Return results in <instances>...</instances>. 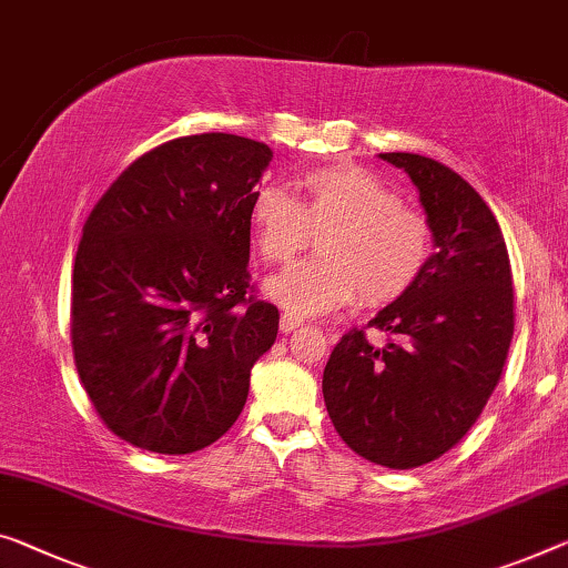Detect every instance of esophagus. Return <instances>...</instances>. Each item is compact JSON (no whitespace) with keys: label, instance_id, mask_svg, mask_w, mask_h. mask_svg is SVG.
Returning a JSON list of instances; mask_svg holds the SVG:
<instances>
[{"label":"esophagus","instance_id":"esophagus-1","mask_svg":"<svg viewBox=\"0 0 568 568\" xmlns=\"http://www.w3.org/2000/svg\"><path fill=\"white\" fill-rule=\"evenodd\" d=\"M300 325H302V317H296V314H292V312H282V320H278V329H282L284 335L294 333V329Z\"/></svg>","mask_w":568,"mask_h":568}]
</instances>
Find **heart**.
Masks as SVG:
<instances>
[{"mask_svg":"<svg viewBox=\"0 0 568 568\" xmlns=\"http://www.w3.org/2000/svg\"><path fill=\"white\" fill-rule=\"evenodd\" d=\"M251 229L264 264L278 266L317 239V258L268 278L266 292L292 314H325L361 296L378 307L404 296L429 266V217L398 200L373 172L329 164L304 172L296 195L264 185L251 197Z\"/></svg>","mask_w":568,"mask_h":568,"instance_id":"1","label":"heart"}]
</instances>
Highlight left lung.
<instances>
[{
  "instance_id": "left-lung-1",
  "label": "left lung",
  "mask_w": 568,
  "mask_h": 568,
  "mask_svg": "<svg viewBox=\"0 0 568 568\" xmlns=\"http://www.w3.org/2000/svg\"><path fill=\"white\" fill-rule=\"evenodd\" d=\"M404 170L434 231L436 254L418 282L368 327H353L322 375L327 414L355 455L390 469L439 459L483 414L513 339L508 246L477 190L447 164L386 152Z\"/></svg>"
}]
</instances>
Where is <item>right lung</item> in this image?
<instances>
[{
    "instance_id": "1",
    "label": "right lung",
    "mask_w": 568,
    "mask_h": 568,
    "mask_svg": "<svg viewBox=\"0 0 568 568\" xmlns=\"http://www.w3.org/2000/svg\"><path fill=\"white\" fill-rule=\"evenodd\" d=\"M274 152L235 134L180 136L113 180L78 243L71 339L109 429L190 455L231 429L278 310L248 284L251 197Z\"/></svg>"
}]
</instances>
